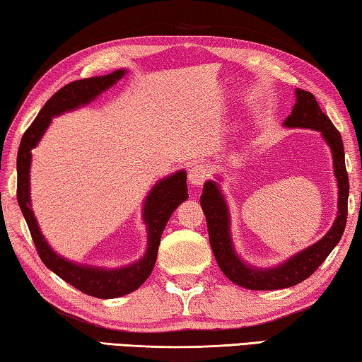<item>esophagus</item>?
I'll return each instance as SVG.
<instances>
[{"instance_id":"34e87169","label":"esophagus","mask_w":362,"mask_h":362,"mask_svg":"<svg viewBox=\"0 0 362 362\" xmlns=\"http://www.w3.org/2000/svg\"><path fill=\"white\" fill-rule=\"evenodd\" d=\"M187 176H189V182H191L194 187H197V186H202L206 181V177L210 176V171H209V167L204 163H192L191 167H189Z\"/></svg>"}]
</instances>
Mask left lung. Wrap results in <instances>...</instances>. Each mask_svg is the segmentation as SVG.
Listing matches in <instances>:
<instances>
[{"label":"left lung","instance_id":"1","mask_svg":"<svg viewBox=\"0 0 362 362\" xmlns=\"http://www.w3.org/2000/svg\"><path fill=\"white\" fill-rule=\"evenodd\" d=\"M295 100L297 103L293 105L292 114L284 122V127L319 132L330 147L332 158H334V175L337 177V187H339V204H337L339 210L327 234L313 245L306 247L305 250H300L293 257L287 258L286 262L271 266V268H259V266L245 263L235 252L233 234H230L229 206L218 182L221 177L218 176V181H206L200 195V205H202L206 226H209L210 245L218 266L229 281L250 290L287 288L308 279L339 244L345 230L349 185L341 136L332 125L329 117L319 107L316 98L311 93L297 88Z\"/></svg>","mask_w":362,"mask_h":362}]
</instances>
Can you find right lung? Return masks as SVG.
Returning <instances> with one entry per match:
<instances>
[{
	"label": "right lung",
	"instance_id": "right-lung-1",
	"mask_svg": "<svg viewBox=\"0 0 362 362\" xmlns=\"http://www.w3.org/2000/svg\"><path fill=\"white\" fill-rule=\"evenodd\" d=\"M125 74L127 69H118L109 75L76 80L61 88L56 94H52V98L43 105L32 125L23 133L19 152H17V202L30 229L41 262L70 286L96 298L123 297L134 292L151 276L157 259L160 237L171 213L189 197L186 171L177 170L176 173L162 177L152 186L142 205V221L147 226L146 252L134 263L110 269L103 266L75 263L52 250V247L47 244L30 204L32 149L38 146L47 127L51 125L52 118L93 103L118 80H122Z\"/></svg>",
	"mask_w": 362,
	"mask_h": 362
}]
</instances>
